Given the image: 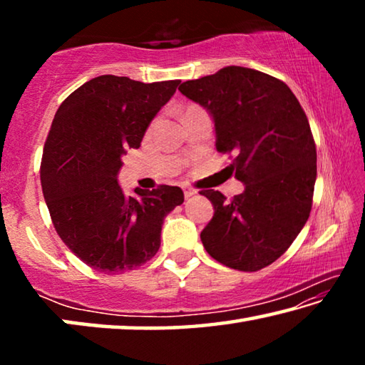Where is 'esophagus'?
Masks as SVG:
<instances>
[{
    "mask_svg": "<svg viewBox=\"0 0 365 365\" xmlns=\"http://www.w3.org/2000/svg\"><path fill=\"white\" fill-rule=\"evenodd\" d=\"M183 195H185V197H191L193 195H196V190L190 188V187H183Z\"/></svg>",
    "mask_w": 365,
    "mask_h": 365,
    "instance_id": "34e87169",
    "label": "esophagus"
}]
</instances>
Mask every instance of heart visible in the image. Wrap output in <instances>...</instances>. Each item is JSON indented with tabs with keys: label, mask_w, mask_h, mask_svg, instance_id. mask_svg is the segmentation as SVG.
<instances>
[{
	"label": "heart",
	"mask_w": 365,
	"mask_h": 365,
	"mask_svg": "<svg viewBox=\"0 0 365 365\" xmlns=\"http://www.w3.org/2000/svg\"><path fill=\"white\" fill-rule=\"evenodd\" d=\"M197 108L196 106H190L188 109H187V113H185V114H188V113H191V110H196Z\"/></svg>",
	"instance_id": "heart-1"
}]
</instances>
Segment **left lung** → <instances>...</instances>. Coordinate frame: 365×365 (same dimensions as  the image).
I'll return each instance as SVG.
<instances>
[{
	"label": "left lung",
	"instance_id": "left-lung-1",
	"mask_svg": "<svg viewBox=\"0 0 365 365\" xmlns=\"http://www.w3.org/2000/svg\"><path fill=\"white\" fill-rule=\"evenodd\" d=\"M178 90L211 114L215 148L233 154L228 169L245 183L232 200L200 191L214 206L202 245L227 267H267L294 242L312 207L317 153L304 110L282 80L240 66Z\"/></svg>",
	"mask_w": 365,
	"mask_h": 365
}]
</instances>
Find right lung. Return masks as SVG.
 <instances>
[{
    "label": "right lung",
    "mask_w": 365,
    "mask_h": 365,
    "mask_svg": "<svg viewBox=\"0 0 365 365\" xmlns=\"http://www.w3.org/2000/svg\"><path fill=\"white\" fill-rule=\"evenodd\" d=\"M180 80L143 83L100 76L66 98L43 150L40 178L61 240L104 274L140 267L160 246L164 217L183 202L178 187L123 193L117 175Z\"/></svg>",
    "instance_id": "obj_1"
}]
</instances>
